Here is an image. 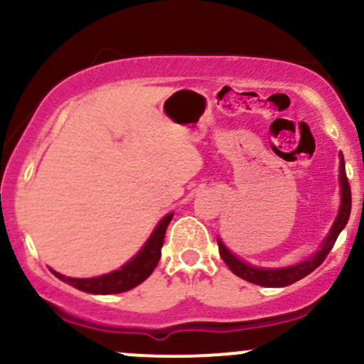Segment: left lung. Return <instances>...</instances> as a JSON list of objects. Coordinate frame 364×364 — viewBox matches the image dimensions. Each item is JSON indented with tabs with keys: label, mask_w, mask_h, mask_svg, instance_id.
<instances>
[{
	"label": "left lung",
	"mask_w": 364,
	"mask_h": 364,
	"mask_svg": "<svg viewBox=\"0 0 364 364\" xmlns=\"http://www.w3.org/2000/svg\"><path fill=\"white\" fill-rule=\"evenodd\" d=\"M341 156V155H340ZM340 186H341V205L338 216H336L335 223H333L331 230H329L328 237L322 243L321 250L315 255H311L310 259L303 260L301 264L291 267H278V269H266V267H253L250 264L243 262L237 257H234L232 253L223 247L222 241L218 240V250L220 257L223 259V262L229 266V269L232 271L236 277L243 278V280L250 282V284L262 285V287H287V285L294 284V282L301 280V278L308 277L314 269H317L324 259L328 257V253L331 252L333 245H335L338 234L343 230V227L347 225L348 216H350V205H352V196H350V185H348L347 174H345V161L343 156L340 159Z\"/></svg>",
	"instance_id": "obj_1"
}]
</instances>
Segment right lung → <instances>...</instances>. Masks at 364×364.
Returning <instances> with one entry per match:
<instances>
[{"label": "right lung", "instance_id": "1", "mask_svg": "<svg viewBox=\"0 0 364 364\" xmlns=\"http://www.w3.org/2000/svg\"><path fill=\"white\" fill-rule=\"evenodd\" d=\"M171 220L172 213L164 216L161 222L156 225V229L153 230L151 236H149L148 243L142 247V250L130 262L124 264L121 269L97 278H70L58 273V271H50L54 273V277L63 280L65 284L72 285V287L79 289L82 292H90V294H119V292L130 291V289L142 284L155 271L161 255V247H164L165 230H167Z\"/></svg>", "mask_w": 364, "mask_h": 364}]
</instances>
